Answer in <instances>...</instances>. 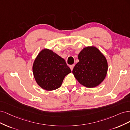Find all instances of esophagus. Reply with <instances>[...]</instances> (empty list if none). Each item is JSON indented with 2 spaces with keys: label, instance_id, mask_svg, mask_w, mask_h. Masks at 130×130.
<instances>
[{
  "label": "esophagus",
  "instance_id": "34e87169",
  "mask_svg": "<svg viewBox=\"0 0 130 130\" xmlns=\"http://www.w3.org/2000/svg\"><path fill=\"white\" fill-rule=\"evenodd\" d=\"M74 65H71L70 66V68L71 71H72V70H73V69L74 68Z\"/></svg>",
  "mask_w": 130,
  "mask_h": 130
}]
</instances>
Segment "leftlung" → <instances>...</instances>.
<instances>
[{"label":"left lung","instance_id":"1","mask_svg":"<svg viewBox=\"0 0 130 130\" xmlns=\"http://www.w3.org/2000/svg\"><path fill=\"white\" fill-rule=\"evenodd\" d=\"M79 62L72 71L78 82L86 87L98 86L106 76L108 64L102 53L94 46L84 48L78 54Z\"/></svg>","mask_w":130,"mask_h":130}]
</instances>
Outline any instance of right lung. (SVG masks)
Listing matches in <instances>:
<instances>
[{"instance_id":"add662e5","label":"right lung","mask_w":130,"mask_h":130,"mask_svg":"<svg viewBox=\"0 0 130 130\" xmlns=\"http://www.w3.org/2000/svg\"><path fill=\"white\" fill-rule=\"evenodd\" d=\"M32 70L38 85L47 91L60 87L65 77L71 72L63 58L47 48L42 50L38 54Z\"/></svg>"}]
</instances>
